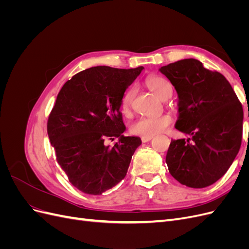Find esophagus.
I'll return each mask as SVG.
<instances>
[{
	"instance_id": "esophagus-1",
	"label": "esophagus",
	"mask_w": 249,
	"mask_h": 249,
	"mask_svg": "<svg viewBox=\"0 0 249 249\" xmlns=\"http://www.w3.org/2000/svg\"><path fill=\"white\" fill-rule=\"evenodd\" d=\"M153 138H154L153 136H149V137H142V138H141V141H142L143 143H145V142L150 141V140H152Z\"/></svg>"
}]
</instances>
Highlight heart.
<instances>
[{
  "label": "heart",
  "mask_w": 249,
  "mask_h": 249,
  "mask_svg": "<svg viewBox=\"0 0 249 249\" xmlns=\"http://www.w3.org/2000/svg\"><path fill=\"white\" fill-rule=\"evenodd\" d=\"M146 86L161 100H167L172 94L171 83L161 76H149L145 80ZM134 88L127 89L122 100V110L127 112L130 110L134 97ZM171 123L169 115H160L156 117H141L134 122L130 127L132 134L142 137L155 136L162 133Z\"/></svg>",
  "instance_id": "1"
}]
</instances>
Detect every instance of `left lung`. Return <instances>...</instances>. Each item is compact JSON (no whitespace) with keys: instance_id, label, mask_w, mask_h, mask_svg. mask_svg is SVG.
<instances>
[{"instance_id":"left-lung-1","label":"left lung","mask_w":249,"mask_h":249,"mask_svg":"<svg viewBox=\"0 0 249 249\" xmlns=\"http://www.w3.org/2000/svg\"><path fill=\"white\" fill-rule=\"evenodd\" d=\"M178 97L176 129L189 135L171 140L166 155L170 175L190 188H205L228 171L242 141L243 108L224 76L196 59L159 70Z\"/></svg>"}]
</instances>
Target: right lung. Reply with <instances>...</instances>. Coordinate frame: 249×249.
<instances>
[{
	"instance_id": "obj_1",
	"label": "right lung",
	"mask_w": 249,
	"mask_h": 249,
	"mask_svg": "<svg viewBox=\"0 0 249 249\" xmlns=\"http://www.w3.org/2000/svg\"><path fill=\"white\" fill-rule=\"evenodd\" d=\"M143 69L91 67L74 74L58 93L48 120L49 138L58 164L80 191L100 195L124 178L141 139L123 135L120 106ZM115 138L119 141L109 146Z\"/></svg>"
}]
</instances>
